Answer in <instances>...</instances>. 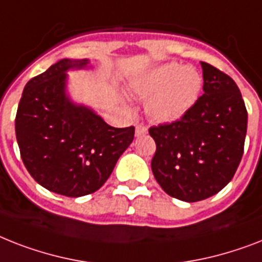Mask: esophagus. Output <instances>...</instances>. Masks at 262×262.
Segmentation results:
<instances>
[{"label":"esophagus","instance_id":"esophagus-1","mask_svg":"<svg viewBox=\"0 0 262 262\" xmlns=\"http://www.w3.org/2000/svg\"><path fill=\"white\" fill-rule=\"evenodd\" d=\"M148 133V129H146V126H144V125L141 124H137L136 125V136H144Z\"/></svg>","mask_w":262,"mask_h":262}]
</instances>
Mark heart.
<instances>
[{"instance_id": "heart-1", "label": "heart", "mask_w": 262, "mask_h": 262, "mask_svg": "<svg viewBox=\"0 0 262 262\" xmlns=\"http://www.w3.org/2000/svg\"><path fill=\"white\" fill-rule=\"evenodd\" d=\"M203 78L192 67L169 63L153 70L132 84L133 93L148 98L145 109L150 120L173 122L186 116L202 93Z\"/></svg>"}]
</instances>
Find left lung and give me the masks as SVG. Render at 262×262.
I'll return each mask as SVG.
<instances>
[{"label": "left lung", "instance_id": "left-lung-1", "mask_svg": "<svg viewBox=\"0 0 262 262\" xmlns=\"http://www.w3.org/2000/svg\"><path fill=\"white\" fill-rule=\"evenodd\" d=\"M203 95L180 120L149 127L152 172L172 198L199 202L220 192L241 163L248 112L230 76L201 61Z\"/></svg>", "mask_w": 262, "mask_h": 262}]
</instances>
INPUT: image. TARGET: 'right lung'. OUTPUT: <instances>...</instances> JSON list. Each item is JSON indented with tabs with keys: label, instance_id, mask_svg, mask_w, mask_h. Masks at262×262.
I'll use <instances>...</instances> for the list:
<instances>
[{
	"label": "right lung",
	"instance_id": "right-lung-1",
	"mask_svg": "<svg viewBox=\"0 0 262 262\" xmlns=\"http://www.w3.org/2000/svg\"><path fill=\"white\" fill-rule=\"evenodd\" d=\"M89 63L61 59L25 84L16 138L25 168L47 190L78 198L99 190L135 138V126L113 127L66 95V71Z\"/></svg>",
	"mask_w": 262,
	"mask_h": 262
}]
</instances>
